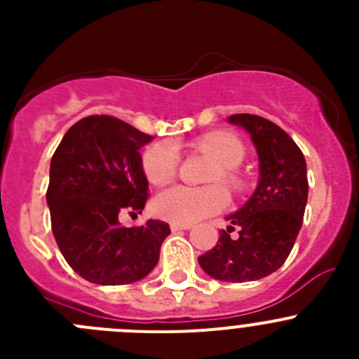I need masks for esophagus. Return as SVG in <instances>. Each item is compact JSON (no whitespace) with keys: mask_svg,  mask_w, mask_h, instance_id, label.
Masks as SVG:
<instances>
[{"mask_svg":"<svg viewBox=\"0 0 359 359\" xmlns=\"http://www.w3.org/2000/svg\"><path fill=\"white\" fill-rule=\"evenodd\" d=\"M192 228V224H183V223H170V230L176 233V231H182V230H189Z\"/></svg>","mask_w":359,"mask_h":359,"instance_id":"1","label":"esophagus"}]
</instances>
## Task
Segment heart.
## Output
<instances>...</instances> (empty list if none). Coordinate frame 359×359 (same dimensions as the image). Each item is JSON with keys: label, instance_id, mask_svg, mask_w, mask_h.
<instances>
[{"label": "heart", "instance_id": "b5f03b06", "mask_svg": "<svg viewBox=\"0 0 359 359\" xmlns=\"http://www.w3.org/2000/svg\"><path fill=\"white\" fill-rule=\"evenodd\" d=\"M198 151L205 152L217 167L212 170L210 182H224L233 190L243 189V177L236 167L243 163L246 156V149L243 142L231 133L215 131L199 136L194 142ZM145 177L152 185H165L169 183L180 167V151L177 145L170 140H161L152 144L142 158ZM230 196L221 185L194 189V187L174 185L161 190L156 198L152 199V210L158 217L172 221V223L190 224L208 215L219 214L228 207Z\"/></svg>", "mask_w": 359, "mask_h": 359}]
</instances>
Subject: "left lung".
I'll return each mask as SVG.
<instances>
[{
  "mask_svg": "<svg viewBox=\"0 0 359 359\" xmlns=\"http://www.w3.org/2000/svg\"><path fill=\"white\" fill-rule=\"evenodd\" d=\"M228 122L252 136L259 154V185L221 230L217 244L198 259L215 280H259L277 271L291 253L302 228L307 203V167L302 151L277 123L239 113ZM238 228V237L230 238Z\"/></svg>",
  "mask_w": 359,
  "mask_h": 359,
  "instance_id": "1",
  "label": "left lung"
}]
</instances>
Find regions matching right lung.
<instances>
[{
    "label": "right lung",
    "instance_id": "right-lung-1",
    "mask_svg": "<svg viewBox=\"0 0 359 359\" xmlns=\"http://www.w3.org/2000/svg\"><path fill=\"white\" fill-rule=\"evenodd\" d=\"M151 140L115 116L91 115L73 123L53 152L46 190L53 237L73 271L93 284L147 277L170 233L156 219L129 228L118 221L144 210L149 183L140 149Z\"/></svg>",
    "mask_w": 359,
    "mask_h": 359
}]
</instances>
